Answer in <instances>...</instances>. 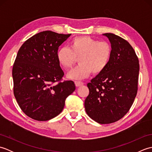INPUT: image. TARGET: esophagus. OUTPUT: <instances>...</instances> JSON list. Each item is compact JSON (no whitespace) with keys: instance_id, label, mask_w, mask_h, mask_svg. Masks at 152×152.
Returning <instances> with one entry per match:
<instances>
[{"instance_id":"1","label":"esophagus","mask_w":152,"mask_h":152,"mask_svg":"<svg viewBox=\"0 0 152 152\" xmlns=\"http://www.w3.org/2000/svg\"><path fill=\"white\" fill-rule=\"evenodd\" d=\"M75 85L76 87H80L83 85V83L82 82H79V81H76L75 82Z\"/></svg>"}]
</instances>
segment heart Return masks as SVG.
<instances>
[{
  "label": "heart",
  "mask_w": 152,
  "mask_h": 152,
  "mask_svg": "<svg viewBox=\"0 0 152 152\" xmlns=\"http://www.w3.org/2000/svg\"><path fill=\"white\" fill-rule=\"evenodd\" d=\"M69 46L61 48L57 52V59L64 69L69 70L79 58V65L68 74L67 77L70 79L82 80L91 72L101 74L110 61L112 48L108 42L82 36L71 40Z\"/></svg>",
  "instance_id": "obj_1"
}]
</instances>
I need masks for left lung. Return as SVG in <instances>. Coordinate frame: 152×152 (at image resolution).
<instances>
[{
	"label": "left lung",
	"instance_id": "1",
	"mask_svg": "<svg viewBox=\"0 0 152 152\" xmlns=\"http://www.w3.org/2000/svg\"><path fill=\"white\" fill-rule=\"evenodd\" d=\"M111 43L112 55L105 70L88 83L85 100L88 115L101 124L121 119L129 110L138 91L139 61L131 44L121 37L105 33Z\"/></svg>",
	"mask_w": 152,
	"mask_h": 152
}]
</instances>
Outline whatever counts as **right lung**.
<instances>
[{"instance_id":"1","label":"right lung","mask_w":152,"mask_h":152,"mask_svg":"<svg viewBox=\"0 0 152 152\" xmlns=\"http://www.w3.org/2000/svg\"><path fill=\"white\" fill-rule=\"evenodd\" d=\"M70 35L40 32L18 51L12 69L14 94L21 110L35 120L56 117L76 89L71 80L62 82L64 72L57 59L59 46Z\"/></svg>"}]
</instances>
